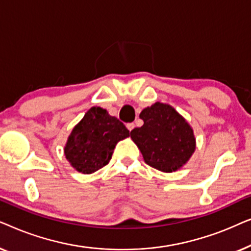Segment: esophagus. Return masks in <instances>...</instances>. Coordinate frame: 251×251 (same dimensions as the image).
Here are the masks:
<instances>
[{
	"label": "esophagus",
	"mask_w": 251,
	"mask_h": 251,
	"mask_svg": "<svg viewBox=\"0 0 251 251\" xmlns=\"http://www.w3.org/2000/svg\"><path fill=\"white\" fill-rule=\"evenodd\" d=\"M126 128H128L129 131H131V130L135 128V123H128V125H126Z\"/></svg>",
	"instance_id": "esophagus-1"
}]
</instances>
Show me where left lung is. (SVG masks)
<instances>
[{
    "mask_svg": "<svg viewBox=\"0 0 251 251\" xmlns=\"http://www.w3.org/2000/svg\"><path fill=\"white\" fill-rule=\"evenodd\" d=\"M144 121L130 137L138 146L144 161L163 173L180 169L195 151L193 129L173 106L155 102L139 114Z\"/></svg>",
    "mask_w": 251,
    "mask_h": 251,
    "instance_id": "obj_1",
    "label": "left lung"
}]
</instances>
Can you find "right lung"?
Wrapping results in <instances>:
<instances>
[{
  "instance_id": "1",
  "label": "right lung",
  "mask_w": 251,
  "mask_h": 251,
  "mask_svg": "<svg viewBox=\"0 0 251 251\" xmlns=\"http://www.w3.org/2000/svg\"><path fill=\"white\" fill-rule=\"evenodd\" d=\"M129 136L120 120L95 106L72 130L64 152L78 173L92 174L109 162L116 144Z\"/></svg>"
}]
</instances>
